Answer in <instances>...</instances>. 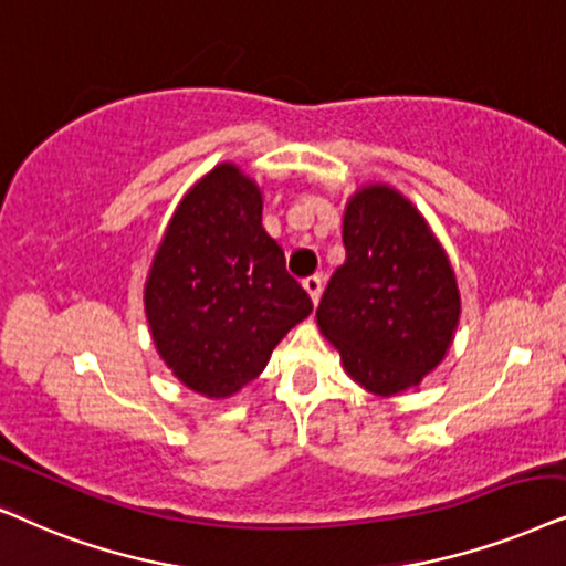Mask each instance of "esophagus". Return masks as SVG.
<instances>
[{
	"label": "esophagus",
	"mask_w": 566,
	"mask_h": 566,
	"mask_svg": "<svg viewBox=\"0 0 566 566\" xmlns=\"http://www.w3.org/2000/svg\"><path fill=\"white\" fill-rule=\"evenodd\" d=\"M303 287H305L307 295H311L313 305H318V300H321V292H323V282H321V276H318V274H315V276H307L305 282H303Z\"/></svg>",
	"instance_id": "1"
}]
</instances>
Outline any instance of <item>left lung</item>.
Masks as SVG:
<instances>
[{
	"label": "left lung",
	"instance_id": "left-lung-1",
	"mask_svg": "<svg viewBox=\"0 0 566 566\" xmlns=\"http://www.w3.org/2000/svg\"><path fill=\"white\" fill-rule=\"evenodd\" d=\"M346 261L318 313L344 373L375 396L417 388L446 359L461 321L448 251L398 188L367 184L344 207Z\"/></svg>",
	"mask_w": 566,
	"mask_h": 566
}]
</instances>
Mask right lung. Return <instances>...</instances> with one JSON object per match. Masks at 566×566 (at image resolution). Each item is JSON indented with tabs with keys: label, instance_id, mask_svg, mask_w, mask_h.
<instances>
[{
	"label": "right lung",
	"instance_id": "add662e5",
	"mask_svg": "<svg viewBox=\"0 0 566 566\" xmlns=\"http://www.w3.org/2000/svg\"><path fill=\"white\" fill-rule=\"evenodd\" d=\"M263 193L235 163L184 193L149 263L145 315L155 349L188 390L230 398L313 313L263 230Z\"/></svg>",
	"mask_w": 566,
	"mask_h": 566
}]
</instances>
